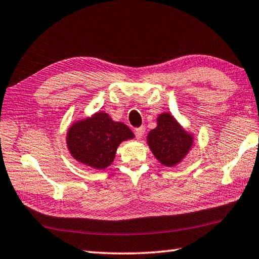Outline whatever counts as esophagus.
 I'll list each match as a JSON object with an SVG mask.
<instances>
[{
	"label": "esophagus",
	"mask_w": 259,
	"mask_h": 259,
	"mask_svg": "<svg viewBox=\"0 0 259 259\" xmlns=\"http://www.w3.org/2000/svg\"><path fill=\"white\" fill-rule=\"evenodd\" d=\"M145 126H139V128H136L135 129V135L136 137H137L138 139H140L144 136V134H145Z\"/></svg>",
	"instance_id": "1"
}]
</instances>
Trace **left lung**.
<instances>
[{
  "label": "left lung",
  "instance_id": "8db88e82",
  "mask_svg": "<svg viewBox=\"0 0 259 259\" xmlns=\"http://www.w3.org/2000/svg\"><path fill=\"white\" fill-rule=\"evenodd\" d=\"M147 143L151 151L162 164L172 166L181 162L193 144L188 135L169 113L157 117V126L150 131Z\"/></svg>",
  "mask_w": 259,
  "mask_h": 259
}]
</instances>
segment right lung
I'll return each mask as SVG.
<instances>
[{"instance_id":"obj_1","label":"right lung","mask_w":259,"mask_h":259,"mask_svg":"<svg viewBox=\"0 0 259 259\" xmlns=\"http://www.w3.org/2000/svg\"><path fill=\"white\" fill-rule=\"evenodd\" d=\"M134 134L122 122H114L108 114L99 112L74 123L67 133V146L74 159L96 169L112 163L116 148Z\"/></svg>"}]
</instances>
